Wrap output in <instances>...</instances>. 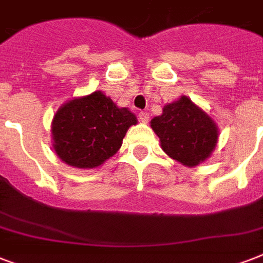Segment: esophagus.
Here are the masks:
<instances>
[{"label":"esophagus","mask_w":263,"mask_h":263,"mask_svg":"<svg viewBox=\"0 0 263 263\" xmlns=\"http://www.w3.org/2000/svg\"><path fill=\"white\" fill-rule=\"evenodd\" d=\"M139 120L142 121V123L147 124L148 120H150V115H148L147 111H140L139 113Z\"/></svg>","instance_id":"esophagus-1"}]
</instances>
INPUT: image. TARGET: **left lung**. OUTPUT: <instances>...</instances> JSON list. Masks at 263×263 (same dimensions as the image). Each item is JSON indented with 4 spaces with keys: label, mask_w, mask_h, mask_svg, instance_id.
I'll use <instances>...</instances> for the list:
<instances>
[{
    "label": "left lung",
    "mask_w": 263,
    "mask_h": 263,
    "mask_svg": "<svg viewBox=\"0 0 263 263\" xmlns=\"http://www.w3.org/2000/svg\"><path fill=\"white\" fill-rule=\"evenodd\" d=\"M150 127L165 154L188 168L210 158L220 135L216 121L185 95L166 103Z\"/></svg>",
    "instance_id": "obj_1"
}]
</instances>
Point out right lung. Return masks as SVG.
Wrapping results in <instances>:
<instances>
[{
  "label": "right lung",
  "instance_id": "1",
  "mask_svg": "<svg viewBox=\"0 0 263 263\" xmlns=\"http://www.w3.org/2000/svg\"><path fill=\"white\" fill-rule=\"evenodd\" d=\"M138 119L119 107L101 90L63 103L51 121L53 150L60 160L78 169L98 168L119 152L129 127Z\"/></svg>",
  "mask_w": 263,
  "mask_h": 263
}]
</instances>
